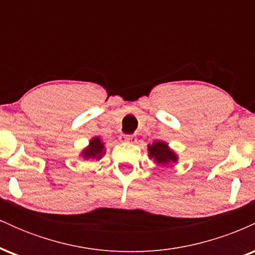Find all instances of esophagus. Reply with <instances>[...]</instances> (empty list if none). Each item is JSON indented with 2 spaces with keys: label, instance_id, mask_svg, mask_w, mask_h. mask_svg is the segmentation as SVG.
I'll list each match as a JSON object with an SVG mask.
<instances>
[{
  "label": "esophagus",
  "instance_id": "1",
  "mask_svg": "<svg viewBox=\"0 0 255 255\" xmlns=\"http://www.w3.org/2000/svg\"><path fill=\"white\" fill-rule=\"evenodd\" d=\"M120 141H121L122 144H135L137 139L136 136L134 135H122L120 137Z\"/></svg>",
  "mask_w": 255,
  "mask_h": 255
}]
</instances>
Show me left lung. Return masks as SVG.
Returning <instances> with one entry per match:
<instances>
[{
	"label": "left lung",
	"mask_w": 255,
	"mask_h": 255,
	"mask_svg": "<svg viewBox=\"0 0 255 255\" xmlns=\"http://www.w3.org/2000/svg\"><path fill=\"white\" fill-rule=\"evenodd\" d=\"M147 152L150 159L159 166L172 165L178 160V154L176 152L162 140H154L152 144H148Z\"/></svg>",
	"instance_id": "8db88e82"
}]
</instances>
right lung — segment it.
Here are the masks:
<instances>
[{
    "label": "right lung",
    "mask_w": 255,
    "mask_h": 255,
    "mask_svg": "<svg viewBox=\"0 0 255 255\" xmlns=\"http://www.w3.org/2000/svg\"><path fill=\"white\" fill-rule=\"evenodd\" d=\"M105 152H107V148H105L103 140L101 139V136L96 135L91 137L89 145L81 150L79 156L83 157L86 160H96V162H98V160H101L104 157Z\"/></svg>",
    "instance_id": "1"
}]
</instances>
